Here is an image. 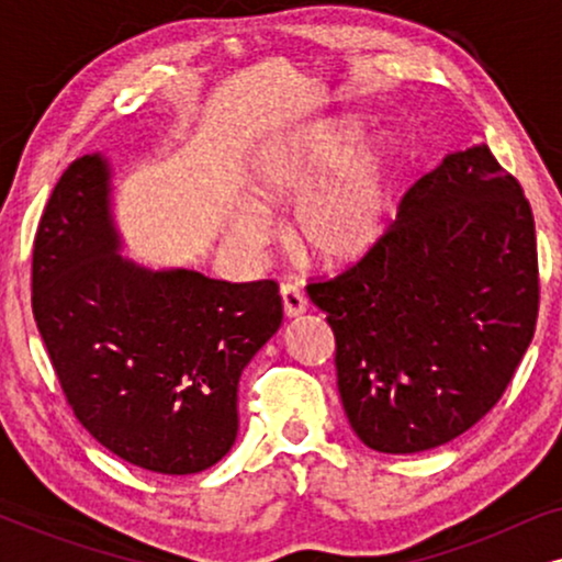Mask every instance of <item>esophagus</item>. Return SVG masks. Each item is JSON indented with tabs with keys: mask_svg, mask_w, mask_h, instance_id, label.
Segmentation results:
<instances>
[{
	"mask_svg": "<svg viewBox=\"0 0 562 562\" xmlns=\"http://www.w3.org/2000/svg\"><path fill=\"white\" fill-rule=\"evenodd\" d=\"M281 302H283V312H286V317H299V314L310 310V302H306L304 291L299 289L296 283H283Z\"/></svg>",
	"mask_w": 562,
	"mask_h": 562,
	"instance_id": "obj_1",
	"label": "esophagus"
}]
</instances>
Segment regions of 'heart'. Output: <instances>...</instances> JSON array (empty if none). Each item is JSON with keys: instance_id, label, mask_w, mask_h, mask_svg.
Listing matches in <instances>:
<instances>
[{"instance_id": "b5f03b06", "label": "heart", "mask_w": 562, "mask_h": 562, "mask_svg": "<svg viewBox=\"0 0 562 562\" xmlns=\"http://www.w3.org/2000/svg\"><path fill=\"white\" fill-rule=\"evenodd\" d=\"M358 137L360 127L348 120L314 127L266 156L252 181V191L266 204L304 196L294 214V240L322 263L363 258L386 227L394 194V150L386 140H368L345 156ZM327 170L329 177L324 175ZM237 233L260 243L268 229L263 220L243 214Z\"/></svg>"}]
</instances>
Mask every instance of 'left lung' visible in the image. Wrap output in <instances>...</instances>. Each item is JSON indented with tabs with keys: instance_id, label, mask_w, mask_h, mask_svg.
I'll return each instance as SVG.
<instances>
[{
	"instance_id": "obj_1",
	"label": "left lung",
	"mask_w": 562,
	"mask_h": 562,
	"mask_svg": "<svg viewBox=\"0 0 562 562\" xmlns=\"http://www.w3.org/2000/svg\"><path fill=\"white\" fill-rule=\"evenodd\" d=\"M306 294L327 312L360 440L391 456L440 448L494 409L532 342V206L488 145L450 153L363 258Z\"/></svg>"
}]
</instances>
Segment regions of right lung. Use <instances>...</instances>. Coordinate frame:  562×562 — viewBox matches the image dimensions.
<instances>
[{"label":"right lung","mask_w":562,"mask_h":562,"mask_svg":"<svg viewBox=\"0 0 562 562\" xmlns=\"http://www.w3.org/2000/svg\"><path fill=\"white\" fill-rule=\"evenodd\" d=\"M110 168L76 158L33 243V317L68 406L106 450L199 473L237 437V383L281 327L279 283L148 271L117 252Z\"/></svg>","instance_id":"1"}]
</instances>
